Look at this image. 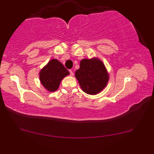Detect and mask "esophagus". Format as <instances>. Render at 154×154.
<instances>
[{"instance_id":"34e87169","label":"esophagus","mask_w":154,"mask_h":154,"mask_svg":"<svg viewBox=\"0 0 154 154\" xmlns=\"http://www.w3.org/2000/svg\"><path fill=\"white\" fill-rule=\"evenodd\" d=\"M69 73H70L71 76H73V72L72 71V70H69Z\"/></svg>"}]
</instances>
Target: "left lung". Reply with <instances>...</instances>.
Returning a JSON list of instances; mask_svg holds the SVG:
<instances>
[{"instance_id":"obj_1","label":"left lung","mask_w":154,"mask_h":154,"mask_svg":"<svg viewBox=\"0 0 154 154\" xmlns=\"http://www.w3.org/2000/svg\"><path fill=\"white\" fill-rule=\"evenodd\" d=\"M75 76L84 92L91 95L100 93L107 86L110 77L104 63L97 57L83 59Z\"/></svg>"}]
</instances>
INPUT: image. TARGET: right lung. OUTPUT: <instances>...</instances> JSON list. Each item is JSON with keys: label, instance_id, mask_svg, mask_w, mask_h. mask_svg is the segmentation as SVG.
Masks as SVG:
<instances>
[{"label": "right lung", "instance_id": "right-lung-1", "mask_svg": "<svg viewBox=\"0 0 154 154\" xmlns=\"http://www.w3.org/2000/svg\"><path fill=\"white\" fill-rule=\"evenodd\" d=\"M69 75V72L60 61L57 59H52L40 69L39 78L45 90L49 92H54L58 89L63 78Z\"/></svg>", "mask_w": 154, "mask_h": 154}]
</instances>
